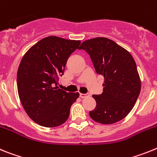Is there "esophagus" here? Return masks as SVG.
I'll return each instance as SVG.
<instances>
[{
  "instance_id": "esophagus-1",
  "label": "esophagus",
  "mask_w": 157,
  "mask_h": 157,
  "mask_svg": "<svg viewBox=\"0 0 157 157\" xmlns=\"http://www.w3.org/2000/svg\"><path fill=\"white\" fill-rule=\"evenodd\" d=\"M88 95H89V94H88V93H86V94L80 93V97L81 98V99H84V98H86V97H88Z\"/></svg>"
}]
</instances>
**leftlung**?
<instances>
[{
    "instance_id": "1",
    "label": "left lung",
    "mask_w": 157,
    "mask_h": 157,
    "mask_svg": "<svg viewBox=\"0 0 157 157\" xmlns=\"http://www.w3.org/2000/svg\"><path fill=\"white\" fill-rule=\"evenodd\" d=\"M79 50L90 55L95 72L104 77L101 95H93L96 106L90 117L102 124L123 119L133 109L141 92L136 62L126 49L103 37L84 41Z\"/></svg>"
}]
</instances>
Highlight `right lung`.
<instances>
[{
    "mask_svg": "<svg viewBox=\"0 0 157 157\" xmlns=\"http://www.w3.org/2000/svg\"><path fill=\"white\" fill-rule=\"evenodd\" d=\"M80 44V40L48 36L31 46L22 58L17 71L19 97L28 116L40 126L65 123L80 95L58 87L68 58Z\"/></svg>",
    "mask_w": 157,
    "mask_h": 157,
    "instance_id": "obj_1",
    "label": "right lung"
}]
</instances>
